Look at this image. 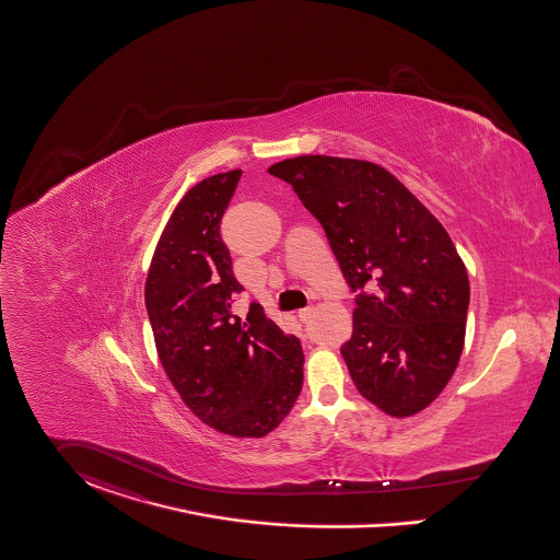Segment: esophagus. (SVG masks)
I'll return each mask as SVG.
<instances>
[{
    "instance_id": "obj_1",
    "label": "esophagus",
    "mask_w": 560,
    "mask_h": 560,
    "mask_svg": "<svg viewBox=\"0 0 560 560\" xmlns=\"http://www.w3.org/2000/svg\"><path fill=\"white\" fill-rule=\"evenodd\" d=\"M312 312H314V307H312V305H307V307L299 310V320H301V323H307V320H310V316H312Z\"/></svg>"
}]
</instances>
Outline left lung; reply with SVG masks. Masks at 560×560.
I'll use <instances>...</instances> for the list:
<instances>
[{
	"mask_svg": "<svg viewBox=\"0 0 560 560\" xmlns=\"http://www.w3.org/2000/svg\"><path fill=\"white\" fill-rule=\"evenodd\" d=\"M323 224L357 293L341 357L359 393L404 418L424 410L458 365L469 278L446 229L384 167L325 154L267 170Z\"/></svg>",
	"mask_w": 560,
	"mask_h": 560,
	"instance_id": "8db88e82",
	"label": "left lung"
}]
</instances>
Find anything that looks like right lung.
<instances>
[{"instance_id":"right-lung-1","label":"right lung","mask_w":560,"mask_h":560,"mask_svg":"<svg viewBox=\"0 0 560 560\" xmlns=\"http://www.w3.org/2000/svg\"><path fill=\"white\" fill-rule=\"evenodd\" d=\"M240 176H210L180 199L156 244L144 298L161 365L188 410L226 435L262 438L298 401L303 350L259 303L246 320L231 312L244 287L221 219Z\"/></svg>"}]
</instances>
